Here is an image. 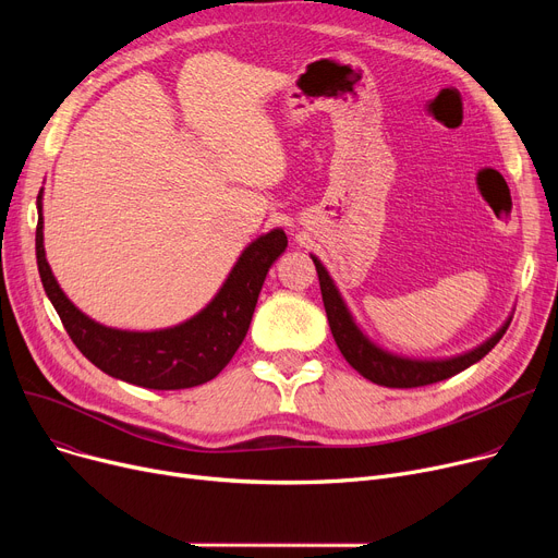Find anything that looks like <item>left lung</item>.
<instances>
[{
    "instance_id": "left-lung-1",
    "label": "left lung",
    "mask_w": 558,
    "mask_h": 558,
    "mask_svg": "<svg viewBox=\"0 0 558 558\" xmlns=\"http://www.w3.org/2000/svg\"><path fill=\"white\" fill-rule=\"evenodd\" d=\"M312 259H314V267H316V274H318L320 296H324L326 314H328V320H330V330H332V337H335V341L341 350V355L357 373H362L366 379H371V383H375L379 387L414 389V387L441 383V379H448V377L465 371L468 366H473L484 355H488V350L495 348V343L502 339V335L507 332V328L511 324V318H509L507 324L500 330H497L486 343L477 345L475 350H471V353L452 357V360L427 362V360L396 357V355L387 353V350L371 343L362 335V330L355 326L353 316H350L348 307L343 305L339 291H337L332 278L328 276L326 267L316 257H312Z\"/></svg>"
}]
</instances>
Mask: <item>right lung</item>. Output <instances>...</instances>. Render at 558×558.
<instances>
[{
  "mask_svg": "<svg viewBox=\"0 0 558 558\" xmlns=\"http://www.w3.org/2000/svg\"><path fill=\"white\" fill-rule=\"evenodd\" d=\"M38 215L36 257L40 280L74 345L104 373L158 391L198 387L223 371L248 332L264 278L287 248L282 230L262 234L240 255L213 303L196 316L167 330L126 332L99 326L70 303L45 257L43 192L38 194Z\"/></svg>",
  "mask_w": 558,
  "mask_h": 558,
  "instance_id": "obj_1",
  "label": "right lung"
}]
</instances>
